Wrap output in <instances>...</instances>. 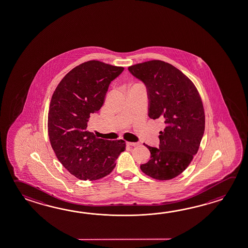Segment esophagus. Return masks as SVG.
<instances>
[{
  "label": "esophagus",
  "mask_w": 248,
  "mask_h": 248,
  "mask_svg": "<svg viewBox=\"0 0 248 248\" xmlns=\"http://www.w3.org/2000/svg\"><path fill=\"white\" fill-rule=\"evenodd\" d=\"M127 145H131V146H136V145H139L138 142H127Z\"/></svg>",
  "instance_id": "esophagus-1"
}]
</instances>
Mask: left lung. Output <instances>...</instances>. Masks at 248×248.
<instances>
[{
    "instance_id": "obj_1",
    "label": "left lung",
    "mask_w": 248,
    "mask_h": 248,
    "mask_svg": "<svg viewBox=\"0 0 248 248\" xmlns=\"http://www.w3.org/2000/svg\"><path fill=\"white\" fill-rule=\"evenodd\" d=\"M128 70L145 84L150 118L165 124L159 131V148L145 145L151 157L140 169L159 181L176 177L191 162L203 136L205 116L201 97L186 75L164 61H146Z\"/></svg>"
}]
</instances>
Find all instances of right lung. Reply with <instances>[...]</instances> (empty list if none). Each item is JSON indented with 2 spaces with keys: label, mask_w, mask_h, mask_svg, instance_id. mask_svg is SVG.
I'll use <instances>...</instances> for the list:
<instances>
[{
  "label": "right lung",
  "mask_w": 248,
  "mask_h": 248,
  "mask_svg": "<svg viewBox=\"0 0 248 248\" xmlns=\"http://www.w3.org/2000/svg\"><path fill=\"white\" fill-rule=\"evenodd\" d=\"M124 67L87 61L61 79L48 113V135L57 158L80 180H98L112 172L125 150L124 140L96 138L88 130L89 118L103 106L108 86Z\"/></svg>",
  "instance_id": "add662e5"
}]
</instances>
